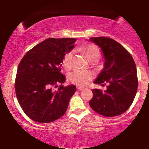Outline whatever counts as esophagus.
<instances>
[{"mask_svg":"<svg viewBox=\"0 0 149 149\" xmlns=\"http://www.w3.org/2000/svg\"><path fill=\"white\" fill-rule=\"evenodd\" d=\"M77 90H84V88H83V87L78 86V87H77Z\"/></svg>","mask_w":149,"mask_h":149,"instance_id":"34e87169","label":"esophagus"}]
</instances>
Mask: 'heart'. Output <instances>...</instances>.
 Wrapping results in <instances>:
<instances>
[{
    "label": "heart",
    "mask_w": 149,
    "mask_h": 149,
    "mask_svg": "<svg viewBox=\"0 0 149 149\" xmlns=\"http://www.w3.org/2000/svg\"><path fill=\"white\" fill-rule=\"evenodd\" d=\"M80 50L84 53L89 61L95 59H99L100 57V49L96 45H92V44L84 46L80 49ZM72 52H68L64 55L62 64L66 70L71 69L72 67ZM92 77H93V75L90 71L77 70L69 75V80L73 84L79 85V86H85L92 79Z\"/></svg>",
    "instance_id": "b5f03b06"
}]
</instances>
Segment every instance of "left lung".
Instances as JSON below:
<instances>
[{
  "label": "left lung",
  "mask_w": 149,
  "mask_h": 149,
  "mask_svg": "<svg viewBox=\"0 0 149 149\" xmlns=\"http://www.w3.org/2000/svg\"><path fill=\"white\" fill-rule=\"evenodd\" d=\"M102 49L104 59V69L94 81L107 89L92 90L90 107L107 117L119 116L129 109L138 88L136 68L132 57L123 45L107 37L90 38Z\"/></svg>",
  "instance_id": "8db88e82"
}]
</instances>
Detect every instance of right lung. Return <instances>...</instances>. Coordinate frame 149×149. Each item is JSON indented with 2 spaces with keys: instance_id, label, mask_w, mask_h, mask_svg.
I'll list each match as a JSON object with an SVG mask.
<instances>
[{
  "instance_id": "right-lung-1",
  "label": "right lung",
  "mask_w": 149,
  "mask_h": 149,
  "mask_svg": "<svg viewBox=\"0 0 149 149\" xmlns=\"http://www.w3.org/2000/svg\"><path fill=\"white\" fill-rule=\"evenodd\" d=\"M76 41V38L46 39L26 53L19 64L15 84L17 98L26 115L36 122H53L67 110L76 88L63 86L66 79L61 66Z\"/></svg>"
}]
</instances>
